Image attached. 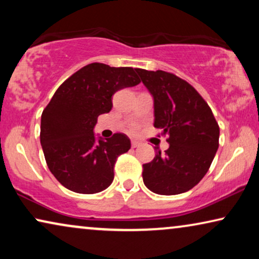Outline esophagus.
<instances>
[{"label": "esophagus", "instance_id": "1", "mask_svg": "<svg viewBox=\"0 0 259 259\" xmlns=\"http://www.w3.org/2000/svg\"><path fill=\"white\" fill-rule=\"evenodd\" d=\"M139 145H140L139 141H136V140H133V141H132V147H133V148L138 147V146H139Z\"/></svg>", "mask_w": 259, "mask_h": 259}]
</instances>
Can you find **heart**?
I'll use <instances>...</instances> for the list:
<instances>
[{
  "mask_svg": "<svg viewBox=\"0 0 259 259\" xmlns=\"http://www.w3.org/2000/svg\"><path fill=\"white\" fill-rule=\"evenodd\" d=\"M137 128H138L137 126H133V127H132V131H137Z\"/></svg>",
  "mask_w": 259,
  "mask_h": 259,
  "instance_id": "heart-1",
  "label": "heart"
}]
</instances>
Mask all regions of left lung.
<instances>
[{"label": "left lung", "mask_w": 259, "mask_h": 259, "mask_svg": "<svg viewBox=\"0 0 259 259\" xmlns=\"http://www.w3.org/2000/svg\"><path fill=\"white\" fill-rule=\"evenodd\" d=\"M154 99V127L167 134L168 150L143 165L144 184L162 196L184 193L210 168L219 146V126L196 88L176 74L136 68Z\"/></svg>", "instance_id": "obj_1"}]
</instances>
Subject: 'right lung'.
Listing matches in <instances>:
<instances>
[{
    "label": "right lung",
    "instance_id": "right-lung-1",
    "mask_svg": "<svg viewBox=\"0 0 259 259\" xmlns=\"http://www.w3.org/2000/svg\"><path fill=\"white\" fill-rule=\"evenodd\" d=\"M138 83L132 67L93 62L56 90L42 112L40 141L49 171L66 189L92 194L111 185L116 159L131 141L123 133L97 141L93 128L98 116L112 109L113 94Z\"/></svg>",
    "mask_w": 259,
    "mask_h": 259
}]
</instances>
